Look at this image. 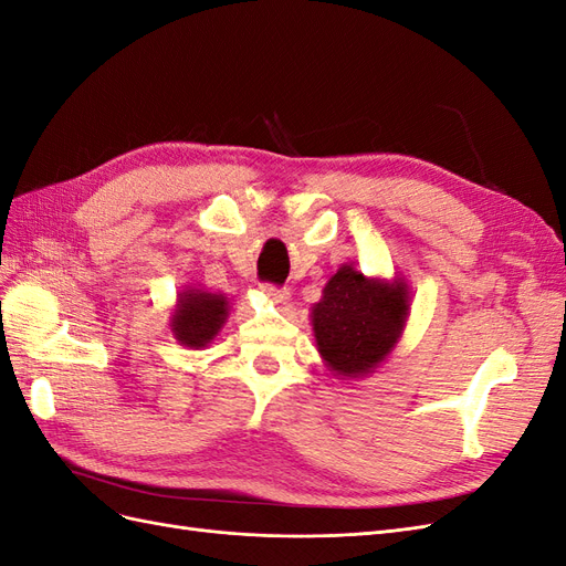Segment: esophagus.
Returning <instances> with one entry per match:
<instances>
[{
	"label": "esophagus",
	"mask_w": 566,
	"mask_h": 566,
	"mask_svg": "<svg viewBox=\"0 0 566 566\" xmlns=\"http://www.w3.org/2000/svg\"><path fill=\"white\" fill-rule=\"evenodd\" d=\"M260 290H262V293H264L271 302H276V304H283V302H287V300H290L287 287L273 285V283H262V285H260Z\"/></svg>",
	"instance_id": "1"
}]
</instances>
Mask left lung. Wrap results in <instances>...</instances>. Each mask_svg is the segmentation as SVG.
<instances>
[{
    "mask_svg": "<svg viewBox=\"0 0 566 566\" xmlns=\"http://www.w3.org/2000/svg\"><path fill=\"white\" fill-rule=\"evenodd\" d=\"M406 314L403 283L368 281L354 266H342L314 306L318 352L337 375H364L397 345Z\"/></svg>",
    "mask_w": 566,
    "mask_h": 566,
    "instance_id": "obj_1",
    "label": "left lung"
}]
</instances>
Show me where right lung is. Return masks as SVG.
Returning <instances> with one entry per match:
<instances>
[{"mask_svg":"<svg viewBox=\"0 0 566 566\" xmlns=\"http://www.w3.org/2000/svg\"><path fill=\"white\" fill-rule=\"evenodd\" d=\"M227 318V297L200 293H186L172 318V331L186 347H205L219 333Z\"/></svg>","mask_w":566,"mask_h":566,"instance_id":"1","label":"right lung"}]
</instances>
